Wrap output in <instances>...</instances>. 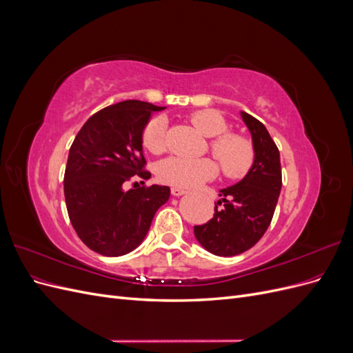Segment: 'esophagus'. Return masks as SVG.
Wrapping results in <instances>:
<instances>
[{
    "label": "esophagus",
    "mask_w": 353,
    "mask_h": 353,
    "mask_svg": "<svg viewBox=\"0 0 353 353\" xmlns=\"http://www.w3.org/2000/svg\"><path fill=\"white\" fill-rule=\"evenodd\" d=\"M170 193H172V196L178 197V196H183V194H185L187 191H185L184 188H179V187H172V188H170Z\"/></svg>",
    "instance_id": "esophagus-1"
}]
</instances>
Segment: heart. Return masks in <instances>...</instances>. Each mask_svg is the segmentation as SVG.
Listing matches in <instances>:
<instances>
[{
  "label": "heart",
  "mask_w": 353,
  "mask_h": 353,
  "mask_svg": "<svg viewBox=\"0 0 353 353\" xmlns=\"http://www.w3.org/2000/svg\"><path fill=\"white\" fill-rule=\"evenodd\" d=\"M190 122L210 138L209 148L222 172L230 179L243 178L254 162V148L248 137L228 132V123L223 117L212 110H199L190 114ZM143 145L153 154L166 150V122L163 117H153L143 131ZM219 166L210 157L185 159L172 156L163 159L156 168L159 181L175 187H196L205 181L213 179Z\"/></svg>",
  "instance_id": "1"
}]
</instances>
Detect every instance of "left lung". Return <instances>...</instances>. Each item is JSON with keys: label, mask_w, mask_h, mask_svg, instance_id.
Returning <instances> with one entry per match:
<instances>
[{"label": "left lung", "mask_w": 353, "mask_h": 353, "mask_svg": "<svg viewBox=\"0 0 353 353\" xmlns=\"http://www.w3.org/2000/svg\"><path fill=\"white\" fill-rule=\"evenodd\" d=\"M252 134L254 162L239 184L221 190L215 215L194 225L199 243L216 256H236L258 243L272 221L283 185L280 152L262 122L241 112Z\"/></svg>", "instance_id": "8db88e82"}]
</instances>
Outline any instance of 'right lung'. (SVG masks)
<instances>
[{
  "label": "right lung",
  "instance_id": "add662e5",
  "mask_svg": "<svg viewBox=\"0 0 353 353\" xmlns=\"http://www.w3.org/2000/svg\"><path fill=\"white\" fill-rule=\"evenodd\" d=\"M152 103L126 100L94 113L70 145L65 199L73 230L103 256H122L140 244L170 190L143 185L123 191L134 176L150 178L143 154V131ZM137 184V183H135Z\"/></svg>",
  "mask_w": 353,
  "mask_h": 353
}]
</instances>
